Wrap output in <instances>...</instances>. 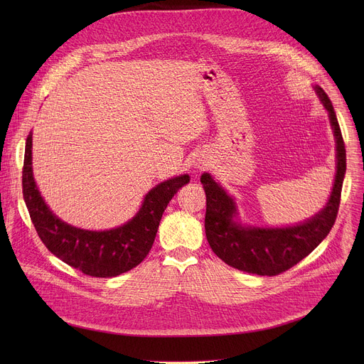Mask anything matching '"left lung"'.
Masks as SVG:
<instances>
[{
	"instance_id": "8db88e82",
	"label": "left lung",
	"mask_w": 364,
	"mask_h": 364,
	"mask_svg": "<svg viewBox=\"0 0 364 364\" xmlns=\"http://www.w3.org/2000/svg\"><path fill=\"white\" fill-rule=\"evenodd\" d=\"M328 112L336 136L337 173L331 196L316 216L304 223L288 228L242 226L235 222V200L212 178L209 173L201 174L205 191V237L212 250L222 261L239 271L256 275H279L313 252L330 233L337 219L341 187L346 174V148L341 129L323 87H314Z\"/></svg>"
}]
</instances>
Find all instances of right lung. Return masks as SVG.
Here are the masks:
<instances>
[{"instance_id":"right-lung-1","label":"right lung","mask_w":364,"mask_h":364,"mask_svg":"<svg viewBox=\"0 0 364 364\" xmlns=\"http://www.w3.org/2000/svg\"><path fill=\"white\" fill-rule=\"evenodd\" d=\"M33 134L26 141L23 196L31 222L46 247L85 275L112 278L139 265L152 247L167 204L184 184L187 174L155 186L145 196L139 212L125 225L111 230H83L68 225L44 203L31 168Z\"/></svg>"}]
</instances>
